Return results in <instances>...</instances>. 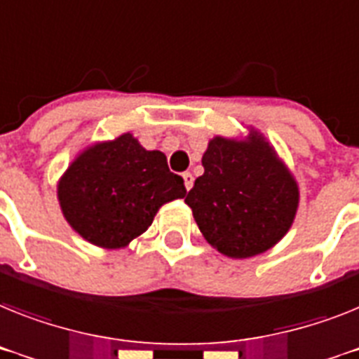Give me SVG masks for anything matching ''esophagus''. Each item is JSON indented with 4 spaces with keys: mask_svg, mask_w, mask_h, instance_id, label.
Here are the masks:
<instances>
[{
    "mask_svg": "<svg viewBox=\"0 0 359 359\" xmlns=\"http://www.w3.org/2000/svg\"><path fill=\"white\" fill-rule=\"evenodd\" d=\"M182 179H184L186 189H191V186H194V175L186 171V173H182Z\"/></svg>",
    "mask_w": 359,
    "mask_h": 359,
    "instance_id": "1",
    "label": "esophagus"
}]
</instances>
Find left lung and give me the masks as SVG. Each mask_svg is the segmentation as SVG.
I'll list each match as a JSON object with an SVG mask.
<instances>
[{
    "instance_id": "obj_1",
    "label": "left lung",
    "mask_w": 359,
    "mask_h": 359,
    "mask_svg": "<svg viewBox=\"0 0 359 359\" xmlns=\"http://www.w3.org/2000/svg\"><path fill=\"white\" fill-rule=\"evenodd\" d=\"M203 165L186 204L213 248L246 259L287 236L299 206V188L263 135L252 129L245 140L212 138Z\"/></svg>"
}]
</instances>
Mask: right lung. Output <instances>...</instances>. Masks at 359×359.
Returning <instances> with one entry per match:
<instances>
[{"mask_svg":"<svg viewBox=\"0 0 359 359\" xmlns=\"http://www.w3.org/2000/svg\"><path fill=\"white\" fill-rule=\"evenodd\" d=\"M184 195V180L171 173L164 153L147 151L131 133L86 147L58 182L65 221L107 250L128 246L162 204Z\"/></svg>","mask_w":359,"mask_h":359,"instance_id":"1","label":"right lung"}]
</instances>
